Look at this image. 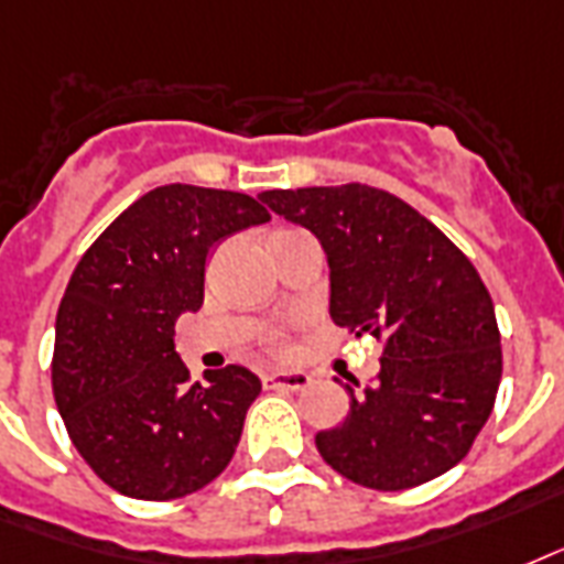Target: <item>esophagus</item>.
Wrapping results in <instances>:
<instances>
[{"label":"esophagus","mask_w":564,"mask_h":564,"mask_svg":"<svg viewBox=\"0 0 564 564\" xmlns=\"http://www.w3.org/2000/svg\"><path fill=\"white\" fill-rule=\"evenodd\" d=\"M312 382L305 370H273L264 377V388H282V391H300Z\"/></svg>","instance_id":"esophagus-1"}]
</instances>
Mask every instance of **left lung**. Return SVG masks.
<instances>
[{
    "label": "left lung",
    "instance_id": "obj_1",
    "mask_svg": "<svg viewBox=\"0 0 564 564\" xmlns=\"http://www.w3.org/2000/svg\"><path fill=\"white\" fill-rule=\"evenodd\" d=\"M321 241L332 321L386 341L373 386L314 435L326 465L377 491L447 474L495 409L503 373L495 303L465 252L400 196L370 185L264 191Z\"/></svg>",
    "mask_w": 564,
    "mask_h": 564
}]
</instances>
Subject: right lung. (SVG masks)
Instances as JSON below:
<instances>
[{
  "label": "right lung",
  "instance_id": "right-lung-1",
  "mask_svg": "<svg viewBox=\"0 0 564 564\" xmlns=\"http://www.w3.org/2000/svg\"><path fill=\"white\" fill-rule=\"evenodd\" d=\"M247 194L161 185L82 256L55 321L52 391L69 438L105 486L134 500L199 491L235 456L259 397L229 365L187 382L176 321L205 296V259L223 238L268 223Z\"/></svg>",
  "mask_w": 564,
  "mask_h": 564
}]
</instances>
